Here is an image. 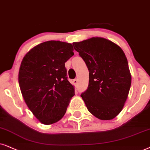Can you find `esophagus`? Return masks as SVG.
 <instances>
[{
  "label": "esophagus",
  "instance_id": "obj_1",
  "mask_svg": "<svg viewBox=\"0 0 150 150\" xmlns=\"http://www.w3.org/2000/svg\"><path fill=\"white\" fill-rule=\"evenodd\" d=\"M73 83L74 84H75V86H76L77 84V83H78V80H77V79H73Z\"/></svg>",
  "mask_w": 150,
  "mask_h": 150
}]
</instances>
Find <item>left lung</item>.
<instances>
[{
    "label": "left lung",
    "mask_w": 150,
    "mask_h": 150,
    "mask_svg": "<svg viewBox=\"0 0 150 150\" xmlns=\"http://www.w3.org/2000/svg\"><path fill=\"white\" fill-rule=\"evenodd\" d=\"M89 71L88 87L81 97L92 115L111 120L122 110L131 86L127 59L109 40L93 37L73 43Z\"/></svg>",
    "instance_id": "obj_1"
}]
</instances>
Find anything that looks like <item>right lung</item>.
<instances>
[{
  "instance_id": "1",
  "label": "right lung",
  "mask_w": 150,
  "mask_h": 150,
  "mask_svg": "<svg viewBox=\"0 0 150 150\" xmlns=\"http://www.w3.org/2000/svg\"><path fill=\"white\" fill-rule=\"evenodd\" d=\"M74 55L71 43L51 40L38 45L23 57L18 83L26 104L45 125L64 117L75 88L68 81L65 62Z\"/></svg>"
}]
</instances>
